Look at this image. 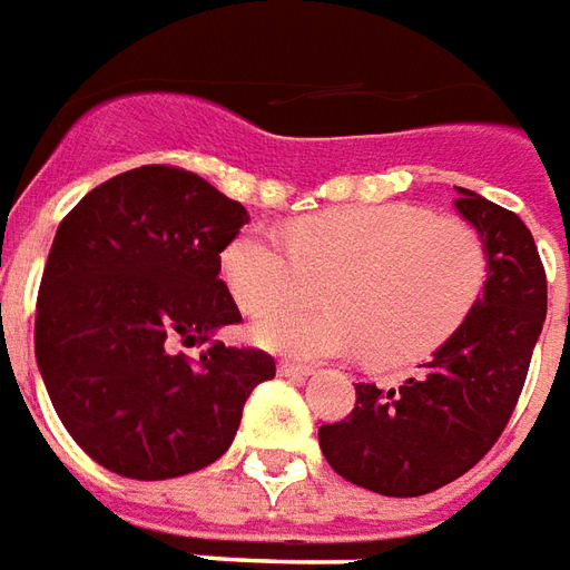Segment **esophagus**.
Masks as SVG:
<instances>
[{
  "instance_id": "1",
  "label": "esophagus",
  "mask_w": 570,
  "mask_h": 570,
  "mask_svg": "<svg viewBox=\"0 0 570 570\" xmlns=\"http://www.w3.org/2000/svg\"><path fill=\"white\" fill-rule=\"evenodd\" d=\"M282 376H309L313 367L309 364H301V361H279Z\"/></svg>"
}]
</instances>
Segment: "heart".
Instances as JSON below:
<instances>
[{"label": "heart", "mask_w": 570, "mask_h": 570, "mask_svg": "<svg viewBox=\"0 0 570 570\" xmlns=\"http://www.w3.org/2000/svg\"><path fill=\"white\" fill-rule=\"evenodd\" d=\"M222 276L248 315L308 305L326 288L331 311L267 315L257 343L297 355L364 352L373 367H404L473 313L489 248L473 224L416 203L343 206L291 224L288 243L245 230L222 252Z\"/></svg>", "instance_id": "heart-1"}]
</instances>
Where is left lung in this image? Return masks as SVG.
Instances as JSON below:
<instances>
[{"label":"left lung","mask_w":570,"mask_h":570,"mask_svg":"<svg viewBox=\"0 0 570 570\" xmlns=\"http://www.w3.org/2000/svg\"><path fill=\"white\" fill-rule=\"evenodd\" d=\"M455 206L489 248L483 297L416 376L397 389L358 382L355 410L318 428L327 464L389 498L428 495L495 446L547 318V273L522 218L464 188Z\"/></svg>","instance_id":"obj_1"}]
</instances>
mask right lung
Masks as SVG:
<instances>
[{
  "label": "right lung",
  "mask_w": 570,
  "mask_h": 570,
  "mask_svg": "<svg viewBox=\"0 0 570 570\" xmlns=\"http://www.w3.org/2000/svg\"><path fill=\"white\" fill-rule=\"evenodd\" d=\"M245 222L206 178L154 164L102 181L57 227L36 358L60 422L102 468L130 480L206 468L230 446L245 397L276 376L264 348L212 340L243 322L218 273Z\"/></svg>",
  "instance_id": "1"
}]
</instances>
